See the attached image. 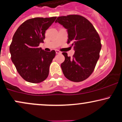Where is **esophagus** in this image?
<instances>
[{"label": "esophagus", "instance_id": "obj_1", "mask_svg": "<svg viewBox=\"0 0 122 122\" xmlns=\"http://www.w3.org/2000/svg\"><path fill=\"white\" fill-rule=\"evenodd\" d=\"M56 51V53L57 54H61V52L60 51L57 50H56V51Z\"/></svg>", "mask_w": 122, "mask_h": 122}]
</instances>
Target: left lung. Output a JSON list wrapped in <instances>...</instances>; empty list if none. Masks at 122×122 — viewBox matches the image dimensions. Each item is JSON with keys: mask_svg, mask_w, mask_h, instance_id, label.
<instances>
[{"mask_svg": "<svg viewBox=\"0 0 122 122\" xmlns=\"http://www.w3.org/2000/svg\"><path fill=\"white\" fill-rule=\"evenodd\" d=\"M58 22L67 29V43L75 51L72 58L63 52L65 61L61 65L65 76L74 82L84 81L91 75L100 57L101 39L93 25L84 17L77 15L58 17Z\"/></svg>", "mask_w": 122, "mask_h": 122, "instance_id": "1", "label": "left lung"}]
</instances>
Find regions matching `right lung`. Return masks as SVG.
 <instances>
[{"instance_id":"add662e5","label":"right lung","mask_w":122,"mask_h":122,"mask_svg":"<svg viewBox=\"0 0 122 122\" xmlns=\"http://www.w3.org/2000/svg\"><path fill=\"white\" fill-rule=\"evenodd\" d=\"M56 19L52 17L27 20L13 35L10 46L11 60L19 74L28 82L41 83L48 76L56 52H46L38 46L44 42L46 31Z\"/></svg>"}]
</instances>
